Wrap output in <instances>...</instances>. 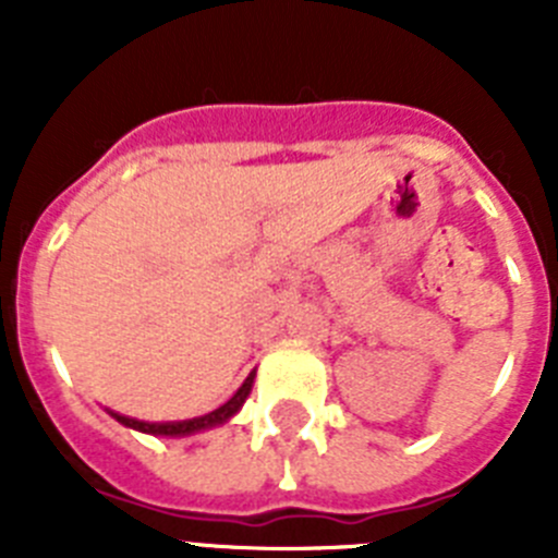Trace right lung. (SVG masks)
<instances>
[{
	"instance_id": "right-lung-1",
	"label": "right lung",
	"mask_w": 558,
	"mask_h": 558,
	"mask_svg": "<svg viewBox=\"0 0 558 558\" xmlns=\"http://www.w3.org/2000/svg\"><path fill=\"white\" fill-rule=\"evenodd\" d=\"M254 377H256V372H251L248 377H245L243 386L236 388L234 397H231L226 405H220L218 411L204 413V416H195V418H184V422H142V418L122 416V413H117V411H108V413H111V416L117 418L120 425L131 427V430L147 433V436H167V438L192 436V433L211 430V427H220V425H226L229 418H234L236 413H240V408H243L245 399H248L251 388H254Z\"/></svg>"
}]
</instances>
